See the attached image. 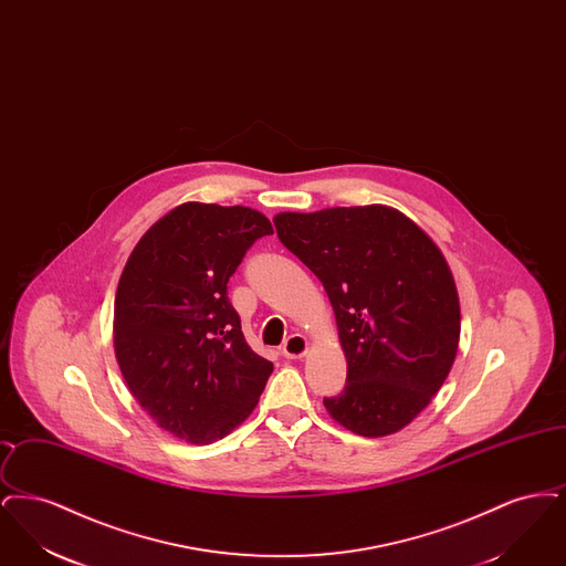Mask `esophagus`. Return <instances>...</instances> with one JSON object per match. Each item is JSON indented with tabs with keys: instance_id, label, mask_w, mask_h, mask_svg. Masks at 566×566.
<instances>
[{
	"instance_id": "34e87169",
	"label": "esophagus",
	"mask_w": 566,
	"mask_h": 566,
	"mask_svg": "<svg viewBox=\"0 0 566 566\" xmlns=\"http://www.w3.org/2000/svg\"><path fill=\"white\" fill-rule=\"evenodd\" d=\"M307 348H310L307 339L296 333V335H291V337L286 339V344L282 346V354H284L286 358H303V356L307 354Z\"/></svg>"
}]
</instances>
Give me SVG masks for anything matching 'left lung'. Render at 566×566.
<instances>
[{"label":"left lung","mask_w":566,"mask_h":566,"mask_svg":"<svg viewBox=\"0 0 566 566\" xmlns=\"http://www.w3.org/2000/svg\"><path fill=\"white\" fill-rule=\"evenodd\" d=\"M280 242L323 282L348 360L324 407L360 437L401 431L457 358L460 303L437 243L403 212L374 203L280 212Z\"/></svg>","instance_id":"left-lung-1"}]
</instances>
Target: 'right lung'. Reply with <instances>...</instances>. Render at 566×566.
<instances>
[{"label":"right lung","instance_id":"add662e5","mask_svg":"<svg viewBox=\"0 0 566 566\" xmlns=\"http://www.w3.org/2000/svg\"><path fill=\"white\" fill-rule=\"evenodd\" d=\"M243 206L187 201L137 242L114 298V354L135 401L178 439L208 446L252 413L273 365L245 344L227 282L271 235Z\"/></svg>","mask_w":566,"mask_h":566}]
</instances>
